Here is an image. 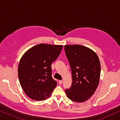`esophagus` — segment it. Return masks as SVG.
I'll return each mask as SVG.
<instances>
[{
  "mask_svg": "<svg viewBox=\"0 0 120 120\" xmlns=\"http://www.w3.org/2000/svg\"><path fill=\"white\" fill-rule=\"evenodd\" d=\"M63 83V81L62 80H59V85H61Z\"/></svg>",
  "mask_w": 120,
  "mask_h": 120,
  "instance_id": "obj_1",
  "label": "esophagus"
}]
</instances>
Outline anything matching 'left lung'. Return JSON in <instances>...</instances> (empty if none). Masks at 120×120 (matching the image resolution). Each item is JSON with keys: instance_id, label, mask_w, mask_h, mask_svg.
I'll use <instances>...</instances> for the list:
<instances>
[{"instance_id": "left-lung-1", "label": "left lung", "mask_w": 120, "mask_h": 120, "mask_svg": "<svg viewBox=\"0 0 120 120\" xmlns=\"http://www.w3.org/2000/svg\"><path fill=\"white\" fill-rule=\"evenodd\" d=\"M64 51L72 74V85L66 89L71 101L82 103L92 96L98 86L101 64L98 56L90 49L81 45H64Z\"/></svg>"}]
</instances>
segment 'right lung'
<instances>
[{"mask_svg":"<svg viewBox=\"0 0 120 120\" xmlns=\"http://www.w3.org/2000/svg\"><path fill=\"white\" fill-rule=\"evenodd\" d=\"M61 45L39 44L27 50L22 56L18 76L22 89L33 100L48 98L57 82L52 77L51 64L60 54Z\"/></svg>","mask_w":120,"mask_h":120,"instance_id":"right-lung-1","label":"right lung"}]
</instances>
